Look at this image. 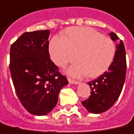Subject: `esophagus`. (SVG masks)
Returning <instances> with one entry per match:
<instances>
[{
    "instance_id": "1",
    "label": "esophagus",
    "mask_w": 134,
    "mask_h": 134,
    "mask_svg": "<svg viewBox=\"0 0 134 134\" xmlns=\"http://www.w3.org/2000/svg\"><path fill=\"white\" fill-rule=\"evenodd\" d=\"M68 82H69L70 84H74V85H78V84H80V82L76 81V80H72V79H70V78H68Z\"/></svg>"
}]
</instances>
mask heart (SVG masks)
Segmentation results:
<instances>
[{
  "label": "heart",
  "instance_id": "1",
  "mask_svg": "<svg viewBox=\"0 0 134 134\" xmlns=\"http://www.w3.org/2000/svg\"><path fill=\"white\" fill-rule=\"evenodd\" d=\"M65 35L67 37H52L49 51L52 61L60 67L75 61L78 53L79 62L67 68L68 75L75 77L87 75L97 77L109 69L116 54L112 40L87 27H70Z\"/></svg>",
  "mask_w": 134,
  "mask_h": 134
}]
</instances>
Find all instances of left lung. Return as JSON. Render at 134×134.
I'll return each instance as SVG.
<instances>
[{"label":"left lung","mask_w":134,"mask_h":134,"mask_svg":"<svg viewBox=\"0 0 134 134\" xmlns=\"http://www.w3.org/2000/svg\"><path fill=\"white\" fill-rule=\"evenodd\" d=\"M113 41L119 37L111 32L109 33ZM126 72V60L124 44L122 40L116 44L114 59L109 70L97 79L88 82L92 92L89 99L82 101V105L92 114L104 112L114 104L119 97L124 85Z\"/></svg>","instance_id":"8db88e82"}]
</instances>
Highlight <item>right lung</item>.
<instances>
[{"mask_svg":"<svg viewBox=\"0 0 134 134\" xmlns=\"http://www.w3.org/2000/svg\"><path fill=\"white\" fill-rule=\"evenodd\" d=\"M49 31L25 32L13 43L10 71L18 97L32 114L44 116L57 104L60 90L68 85L67 77L51 61Z\"/></svg>","mask_w":134,"mask_h":134,"instance_id":"1","label":"right lung"}]
</instances>
